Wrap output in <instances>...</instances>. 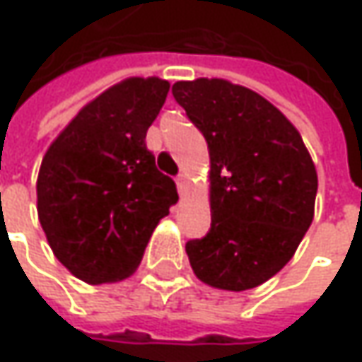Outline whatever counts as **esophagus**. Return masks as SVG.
Here are the masks:
<instances>
[{"instance_id": "1", "label": "esophagus", "mask_w": 362, "mask_h": 362, "mask_svg": "<svg viewBox=\"0 0 362 362\" xmlns=\"http://www.w3.org/2000/svg\"><path fill=\"white\" fill-rule=\"evenodd\" d=\"M177 187H179L181 193L185 191V187H187V177H185V175H179V177H177Z\"/></svg>"}]
</instances>
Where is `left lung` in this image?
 Segmentation results:
<instances>
[{"instance_id": "obj_1", "label": "left lung", "mask_w": 362, "mask_h": 362, "mask_svg": "<svg viewBox=\"0 0 362 362\" xmlns=\"http://www.w3.org/2000/svg\"><path fill=\"white\" fill-rule=\"evenodd\" d=\"M206 136L211 228L185 244L209 287H259L296 255L314 220L317 173L298 128L257 91L226 79L173 85Z\"/></svg>"}]
</instances>
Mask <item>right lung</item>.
Returning a JSON list of instances; mask_svg holds the SVG:
<instances>
[{"label": "right lung", "instance_id": "right-lung-1", "mask_svg": "<svg viewBox=\"0 0 362 362\" xmlns=\"http://www.w3.org/2000/svg\"><path fill=\"white\" fill-rule=\"evenodd\" d=\"M169 87L158 77L112 85L79 110L42 158L40 226L54 257L89 285L130 277L179 199L144 142Z\"/></svg>", "mask_w": 362, "mask_h": 362}]
</instances>
